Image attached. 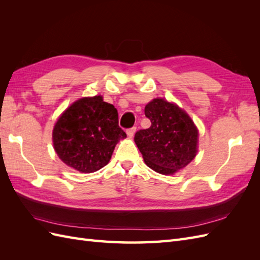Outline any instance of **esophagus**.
I'll return each mask as SVG.
<instances>
[{"instance_id": "34e87169", "label": "esophagus", "mask_w": 260, "mask_h": 260, "mask_svg": "<svg viewBox=\"0 0 260 260\" xmlns=\"http://www.w3.org/2000/svg\"><path fill=\"white\" fill-rule=\"evenodd\" d=\"M136 131H137V128H136V127H132V128L128 129V130H127V135H128V137H129V138H132L133 136H135Z\"/></svg>"}]
</instances>
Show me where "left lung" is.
Wrapping results in <instances>:
<instances>
[{"label":"left lung","mask_w":260,"mask_h":260,"mask_svg":"<svg viewBox=\"0 0 260 260\" xmlns=\"http://www.w3.org/2000/svg\"><path fill=\"white\" fill-rule=\"evenodd\" d=\"M152 124L136 133L135 142L147 166L161 175H174L198 153L199 130L182 108L164 99L145 106Z\"/></svg>","instance_id":"left-lung-1"}]
</instances>
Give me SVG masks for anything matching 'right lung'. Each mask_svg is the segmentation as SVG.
<instances>
[{
    "mask_svg": "<svg viewBox=\"0 0 260 260\" xmlns=\"http://www.w3.org/2000/svg\"><path fill=\"white\" fill-rule=\"evenodd\" d=\"M125 137L115 106L95 95L76 101L60 115L53 129V145L67 166L91 174L106 166Z\"/></svg>",
    "mask_w": 260,
    "mask_h": 260,
    "instance_id": "add662e5",
    "label": "right lung"
}]
</instances>
